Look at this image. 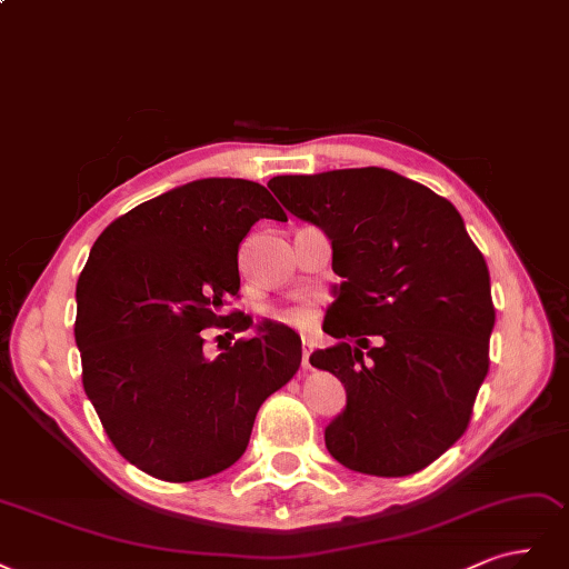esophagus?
Returning <instances> with one entry per match:
<instances>
[{"mask_svg":"<svg viewBox=\"0 0 569 569\" xmlns=\"http://www.w3.org/2000/svg\"><path fill=\"white\" fill-rule=\"evenodd\" d=\"M302 369H309V347L302 345Z\"/></svg>","mask_w":569,"mask_h":569,"instance_id":"obj_1","label":"esophagus"}]
</instances>
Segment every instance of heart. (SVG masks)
Segmentation results:
<instances>
[{
	"mask_svg": "<svg viewBox=\"0 0 569 569\" xmlns=\"http://www.w3.org/2000/svg\"><path fill=\"white\" fill-rule=\"evenodd\" d=\"M277 317L286 323H292V326H311L317 321V311L311 309L309 305H292V307H286L281 311H277Z\"/></svg>",
	"mask_w": 569,
	"mask_h": 569,
	"instance_id": "heart-1",
	"label": "heart"
}]
</instances>
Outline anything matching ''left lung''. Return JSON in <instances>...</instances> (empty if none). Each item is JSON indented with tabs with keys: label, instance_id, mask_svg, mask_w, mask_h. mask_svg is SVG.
<instances>
[{
	"label": "left lung",
	"instance_id": "8db88e82",
	"mask_svg": "<svg viewBox=\"0 0 569 569\" xmlns=\"http://www.w3.org/2000/svg\"><path fill=\"white\" fill-rule=\"evenodd\" d=\"M269 189L331 238L342 279L323 319L338 345L309 357L347 392L326 449L378 478L423 470L466 432L489 371L482 252L447 198L390 170L286 174Z\"/></svg>",
	"mask_w": 569,
	"mask_h": 569
}]
</instances>
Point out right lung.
<instances>
[{"mask_svg":"<svg viewBox=\"0 0 569 569\" xmlns=\"http://www.w3.org/2000/svg\"><path fill=\"white\" fill-rule=\"evenodd\" d=\"M283 222L248 179H198L124 212L78 279L82 385L113 447L164 482L203 480L243 456L262 401L298 373L302 342L279 323L208 359L206 328L243 333L238 246L258 219ZM227 333V336H229Z\"/></svg>","mask_w":569,"mask_h":569,"instance_id":"obj_1","label":"right lung"}]
</instances>
